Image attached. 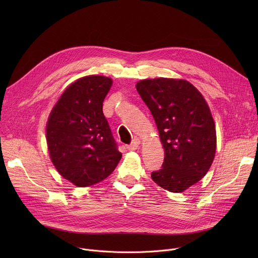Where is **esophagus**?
I'll use <instances>...</instances> for the list:
<instances>
[{"label": "esophagus", "instance_id": "1", "mask_svg": "<svg viewBox=\"0 0 258 258\" xmlns=\"http://www.w3.org/2000/svg\"><path fill=\"white\" fill-rule=\"evenodd\" d=\"M140 139L139 138H135L133 141H132V143L130 144V145H127V150L128 151H135V150H137V148L139 147V145H140Z\"/></svg>", "mask_w": 258, "mask_h": 258}]
</instances>
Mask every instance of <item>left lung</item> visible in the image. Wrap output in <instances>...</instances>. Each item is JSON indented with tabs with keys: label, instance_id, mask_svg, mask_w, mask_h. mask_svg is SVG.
Segmentation results:
<instances>
[{
	"label": "left lung",
	"instance_id": "8db88e82",
	"mask_svg": "<svg viewBox=\"0 0 258 258\" xmlns=\"http://www.w3.org/2000/svg\"><path fill=\"white\" fill-rule=\"evenodd\" d=\"M136 88L165 151L163 165L152 179L170 192H182L204 177L214 159L216 135L209 106L184 79H144Z\"/></svg>",
	"mask_w": 258,
	"mask_h": 258
}]
</instances>
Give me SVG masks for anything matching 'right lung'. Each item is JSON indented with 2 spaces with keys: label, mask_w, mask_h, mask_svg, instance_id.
<instances>
[{
  "label": "right lung",
  "mask_w": 258,
  "mask_h": 258,
  "mask_svg": "<svg viewBox=\"0 0 258 258\" xmlns=\"http://www.w3.org/2000/svg\"><path fill=\"white\" fill-rule=\"evenodd\" d=\"M113 81L100 75L77 79L52 108L47 123L51 160L60 175L78 187L110 175L122 157L102 112Z\"/></svg>",
  "instance_id": "right-lung-1"
}]
</instances>
